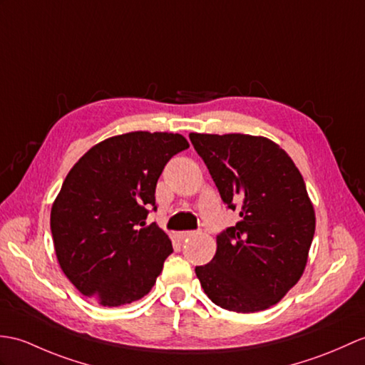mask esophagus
Here are the masks:
<instances>
[{
  "label": "esophagus",
  "instance_id": "esophagus-1",
  "mask_svg": "<svg viewBox=\"0 0 365 365\" xmlns=\"http://www.w3.org/2000/svg\"><path fill=\"white\" fill-rule=\"evenodd\" d=\"M194 235H196V232H192V230H185V232H179V233H177V238L183 241V240L190 238V236H194Z\"/></svg>",
  "mask_w": 365,
  "mask_h": 365
}]
</instances>
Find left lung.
I'll list each match as a JSON object with an SVG mask.
<instances>
[{"instance_id":"1","label":"left lung","mask_w":365,"mask_h":365,"mask_svg":"<svg viewBox=\"0 0 365 365\" xmlns=\"http://www.w3.org/2000/svg\"><path fill=\"white\" fill-rule=\"evenodd\" d=\"M228 208L240 221L217 235L216 255L197 266L208 299L228 311L272 307L299 282L316 215L297 166L264 137L190 133Z\"/></svg>"}]
</instances>
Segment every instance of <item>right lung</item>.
Returning <instances> with one entry per match:
<instances>
[{"label":"right lung","mask_w":365,"mask_h":365,"mask_svg":"<svg viewBox=\"0 0 365 365\" xmlns=\"http://www.w3.org/2000/svg\"><path fill=\"white\" fill-rule=\"evenodd\" d=\"M190 144L179 133L130 132L93 146L68 173L51 208V233L66 278L103 307L144 297L173 253L155 222V186Z\"/></svg>","instance_id":"1"}]
</instances>
